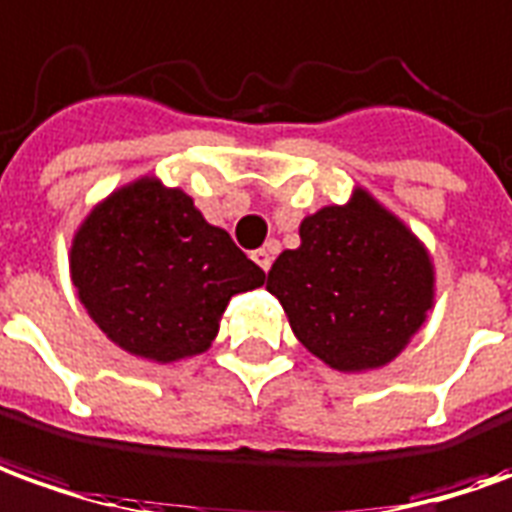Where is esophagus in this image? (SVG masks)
I'll return each mask as SVG.
<instances>
[{
  "instance_id": "esophagus-1",
  "label": "esophagus",
  "mask_w": 512,
  "mask_h": 512,
  "mask_svg": "<svg viewBox=\"0 0 512 512\" xmlns=\"http://www.w3.org/2000/svg\"><path fill=\"white\" fill-rule=\"evenodd\" d=\"M273 259H276V248L273 245H267V248H259V250H253V262L259 264L262 267L264 273L273 267Z\"/></svg>"
}]
</instances>
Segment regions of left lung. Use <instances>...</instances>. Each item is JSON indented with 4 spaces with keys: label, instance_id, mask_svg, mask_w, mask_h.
I'll return each instance as SVG.
<instances>
[{
    "label": "left lung",
    "instance_id": "left-lung-1",
    "mask_svg": "<svg viewBox=\"0 0 512 512\" xmlns=\"http://www.w3.org/2000/svg\"><path fill=\"white\" fill-rule=\"evenodd\" d=\"M267 290L295 337L337 370L387 365L432 306V262L421 242L357 192L301 222V248L284 250Z\"/></svg>",
    "mask_w": 512,
    "mask_h": 512
}]
</instances>
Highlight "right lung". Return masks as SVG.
<instances>
[{
  "mask_svg": "<svg viewBox=\"0 0 512 512\" xmlns=\"http://www.w3.org/2000/svg\"><path fill=\"white\" fill-rule=\"evenodd\" d=\"M72 281L119 348L172 362L206 351L231 295L262 287L264 270L203 220L192 197L144 178L83 222Z\"/></svg>",
  "mask_w": 512,
  "mask_h": 512,
  "instance_id": "1",
  "label": "right lung"
}]
</instances>
